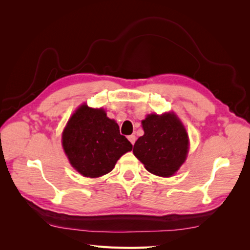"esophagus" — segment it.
<instances>
[{"label":"esophagus","mask_w":250,"mask_h":250,"mask_svg":"<svg viewBox=\"0 0 250 250\" xmlns=\"http://www.w3.org/2000/svg\"><path fill=\"white\" fill-rule=\"evenodd\" d=\"M128 140H129V142L132 144V145H134L135 141H137V138H135L134 134H131V135H128Z\"/></svg>","instance_id":"obj_1"}]
</instances>
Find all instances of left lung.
Segmentation results:
<instances>
[{
    "instance_id": "1",
    "label": "left lung",
    "mask_w": 250,
    "mask_h": 250,
    "mask_svg": "<svg viewBox=\"0 0 250 250\" xmlns=\"http://www.w3.org/2000/svg\"><path fill=\"white\" fill-rule=\"evenodd\" d=\"M144 135L133 146V154L152 174L169 177L186 161L188 137L185 126L174 112L148 115L142 121Z\"/></svg>"
}]
</instances>
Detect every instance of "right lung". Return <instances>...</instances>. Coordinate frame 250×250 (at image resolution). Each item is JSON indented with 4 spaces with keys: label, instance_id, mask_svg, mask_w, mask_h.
Returning a JSON list of instances; mask_svg holds the SVG:
<instances>
[{
    "label": "right lung",
    "instance_id": "add662e5",
    "mask_svg": "<svg viewBox=\"0 0 250 250\" xmlns=\"http://www.w3.org/2000/svg\"><path fill=\"white\" fill-rule=\"evenodd\" d=\"M62 140L72 167L90 178L109 173L119 158L132 150L116 121L107 118L103 108H92L86 104L73 113Z\"/></svg>",
    "mask_w": 250,
    "mask_h": 250
}]
</instances>
